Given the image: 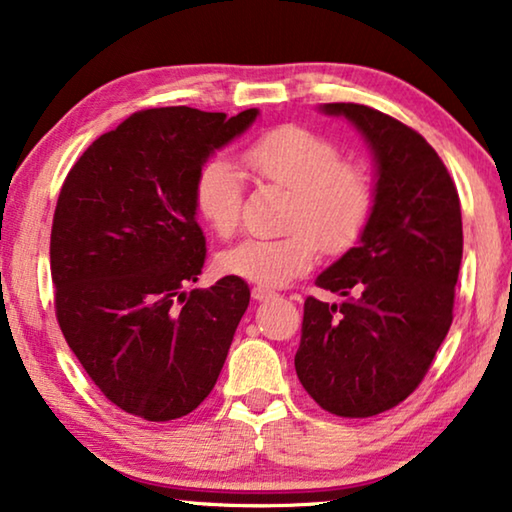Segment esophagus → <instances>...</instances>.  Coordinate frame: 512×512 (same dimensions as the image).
I'll list each match as a JSON object with an SVG mask.
<instances>
[{
	"label": "esophagus",
	"mask_w": 512,
	"mask_h": 512,
	"mask_svg": "<svg viewBox=\"0 0 512 512\" xmlns=\"http://www.w3.org/2000/svg\"><path fill=\"white\" fill-rule=\"evenodd\" d=\"M273 296H275L273 289H266V287H255V289H253V298H255V300H269V298H273Z\"/></svg>",
	"instance_id": "obj_1"
}]
</instances>
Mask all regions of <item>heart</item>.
<instances>
[{
	"label": "heart",
	"instance_id": "heart-1",
	"mask_svg": "<svg viewBox=\"0 0 512 512\" xmlns=\"http://www.w3.org/2000/svg\"><path fill=\"white\" fill-rule=\"evenodd\" d=\"M243 161L259 184L289 191L285 230L278 239H248L218 257L237 278L280 287L314 266L319 250L330 255L351 248L373 207L369 173L342 159L339 148L300 125L269 129L243 150ZM198 214L221 239L239 230L243 175L227 157H212L193 186Z\"/></svg>",
	"mask_w": 512,
	"mask_h": 512
}]
</instances>
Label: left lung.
I'll return each instance as SVG.
<instances>
[{"instance_id":"obj_1","label":"left lung","mask_w":512,"mask_h":512,"mask_svg":"<svg viewBox=\"0 0 512 512\" xmlns=\"http://www.w3.org/2000/svg\"><path fill=\"white\" fill-rule=\"evenodd\" d=\"M323 111L360 129L378 182L360 243L316 278V287L342 300H305L294 364L323 410L362 419L415 392L451 328L460 198L444 161L401 120L353 102Z\"/></svg>"}]
</instances>
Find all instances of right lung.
Instances as JSON below:
<instances>
[{
	"label": "right lung",
	"instance_id": "add662e5",
	"mask_svg": "<svg viewBox=\"0 0 512 512\" xmlns=\"http://www.w3.org/2000/svg\"><path fill=\"white\" fill-rule=\"evenodd\" d=\"M255 118L257 109L136 111L88 145L61 186L50 239L56 321L88 378L129 415H189L223 369L250 289L225 275L184 291L207 257L193 186L209 154Z\"/></svg>",
	"mask_w": 512,
	"mask_h": 512
}]
</instances>
